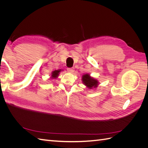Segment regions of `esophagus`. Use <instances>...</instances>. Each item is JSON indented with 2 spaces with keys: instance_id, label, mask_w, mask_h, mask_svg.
I'll return each mask as SVG.
<instances>
[{
  "instance_id": "34e87169",
  "label": "esophagus",
  "mask_w": 148,
  "mask_h": 148,
  "mask_svg": "<svg viewBox=\"0 0 148 148\" xmlns=\"http://www.w3.org/2000/svg\"><path fill=\"white\" fill-rule=\"evenodd\" d=\"M67 71H68L69 73H72L74 72V69L73 68H67Z\"/></svg>"
}]
</instances>
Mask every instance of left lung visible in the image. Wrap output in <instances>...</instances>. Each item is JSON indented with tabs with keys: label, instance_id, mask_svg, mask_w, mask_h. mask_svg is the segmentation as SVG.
<instances>
[{
	"label": "left lung",
	"instance_id": "8db88e82",
	"mask_svg": "<svg viewBox=\"0 0 148 148\" xmlns=\"http://www.w3.org/2000/svg\"><path fill=\"white\" fill-rule=\"evenodd\" d=\"M82 82L89 89L96 88L98 85L97 80L91 77L89 74H85L83 76Z\"/></svg>",
	"mask_w": 148,
	"mask_h": 148
}]
</instances>
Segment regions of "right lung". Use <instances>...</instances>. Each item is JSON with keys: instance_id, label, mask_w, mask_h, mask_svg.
<instances>
[{"instance_id": "obj_1", "label": "right lung", "mask_w": 148, "mask_h": 148, "mask_svg": "<svg viewBox=\"0 0 148 148\" xmlns=\"http://www.w3.org/2000/svg\"><path fill=\"white\" fill-rule=\"evenodd\" d=\"M60 70H55L53 71L52 72V75H51V77L52 78H56L58 77V75H59V73L60 72Z\"/></svg>"}]
</instances>
